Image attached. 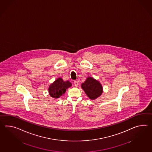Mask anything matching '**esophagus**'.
Segmentation results:
<instances>
[{
    "label": "esophagus",
    "mask_w": 152,
    "mask_h": 152,
    "mask_svg": "<svg viewBox=\"0 0 152 152\" xmlns=\"http://www.w3.org/2000/svg\"><path fill=\"white\" fill-rule=\"evenodd\" d=\"M74 85L76 87H78V82L77 81H75Z\"/></svg>",
    "instance_id": "esophagus-1"
}]
</instances>
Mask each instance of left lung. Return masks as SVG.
Here are the masks:
<instances>
[{
	"mask_svg": "<svg viewBox=\"0 0 152 152\" xmlns=\"http://www.w3.org/2000/svg\"><path fill=\"white\" fill-rule=\"evenodd\" d=\"M82 88L91 99H95L103 93V87L98 81L92 77H88L81 85Z\"/></svg>",
	"mask_w": 152,
	"mask_h": 152,
	"instance_id": "1",
	"label": "left lung"
}]
</instances>
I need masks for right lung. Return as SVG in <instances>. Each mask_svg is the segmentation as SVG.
<instances>
[{"mask_svg": "<svg viewBox=\"0 0 152 152\" xmlns=\"http://www.w3.org/2000/svg\"><path fill=\"white\" fill-rule=\"evenodd\" d=\"M71 85L70 82L68 81L64 82L61 78H59L49 86L48 91L49 95L54 98H58Z\"/></svg>", "mask_w": 152, "mask_h": 152, "instance_id": "1", "label": "right lung"}]
</instances>
